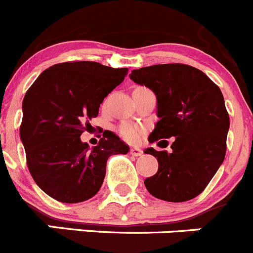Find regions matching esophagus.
<instances>
[{
  "label": "esophagus",
  "mask_w": 253,
  "mask_h": 253,
  "mask_svg": "<svg viewBox=\"0 0 253 253\" xmlns=\"http://www.w3.org/2000/svg\"><path fill=\"white\" fill-rule=\"evenodd\" d=\"M129 153H131L132 156H134V157H138V156L142 155V150H141V148H137V147H133L129 150Z\"/></svg>",
  "instance_id": "34e87169"
}]
</instances>
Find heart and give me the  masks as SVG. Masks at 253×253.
Wrapping results in <instances>:
<instances>
[{"mask_svg": "<svg viewBox=\"0 0 253 253\" xmlns=\"http://www.w3.org/2000/svg\"><path fill=\"white\" fill-rule=\"evenodd\" d=\"M119 133L125 141L129 143H138L142 140L145 127L133 122H124L120 125Z\"/></svg>", "mask_w": 253, "mask_h": 253, "instance_id": "obj_1", "label": "heart"}]
</instances>
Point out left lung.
Returning <instances> with one entry per match:
<instances>
[{"label":"left lung","instance_id":"obj_1","mask_svg":"<svg viewBox=\"0 0 253 253\" xmlns=\"http://www.w3.org/2000/svg\"><path fill=\"white\" fill-rule=\"evenodd\" d=\"M129 77L157 97L160 121L148 142L173 137L171 153L145 150L159 161L157 173L145 180L146 188L164 201L192 200L207 187L225 160L230 116L222 92L202 71L183 63L138 68Z\"/></svg>","mask_w":253,"mask_h":253}]
</instances>
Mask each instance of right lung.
<instances>
[{
    "label": "right lung",
    "mask_w": 253,
    "mask_h": 253,
    "mask_svg": "<svg viewBox=\"0 0 253 253\" xmlns=\"http://www.w3.org/2000/svg\"><path fill=\"white\" fill-rule=\"evenodd\" d=\"M127 72L128 68L70 61L44 70L27 89L21 141L31 176L49 197L65 204L93 197L102 186L108 157L128 152V146L111 131L103 132L92 148L80 137Z\"/></svg>",
    "instance_id": "right-lung-1"
}]
</instances>
